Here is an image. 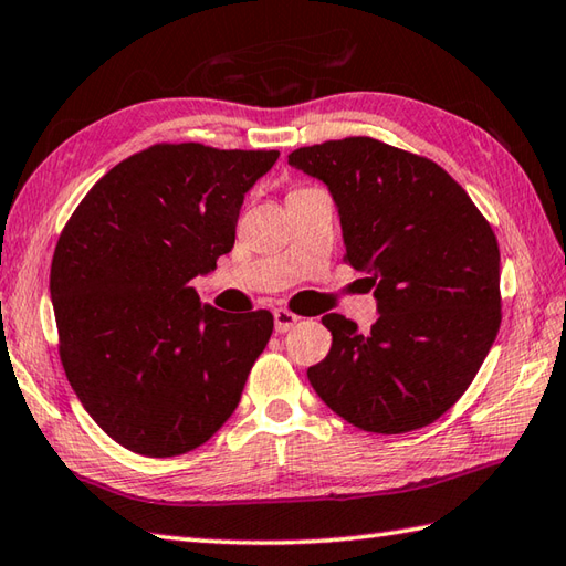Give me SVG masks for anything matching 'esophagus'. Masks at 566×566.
I'll return each instance as SVG.
<instances>
[{
	"label": "esophagus",
	"instance_id": "esophagus-1",
	"mask_svg": "<svg viewBox=\"0 0 566 566\" xmlns=\"http://www.w3.org/2000/svg\"><path fill=\"white\" fill-rule=\"evenodd\" d=\"M296 321H298V316L292 314V312H286V308H274V328H276V334H286V331H290L296 324Z\"/></svg>",
	"mask_w": 566,
	"mask_h": 566
}]
</instances>
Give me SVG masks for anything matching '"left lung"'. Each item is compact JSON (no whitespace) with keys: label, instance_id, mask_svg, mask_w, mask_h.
Segmentation results:
<instances>
[{"label":"left lung","instance_id":"left-lung-1","mask_svg":"<svg viewBox=\"0 0 566 566\" xmlns=\"http://www.w3.org/2000/svg\"><path fill=\"white\" fill-rule=\"evenodd\" d=\"M290 166L338 208L350 268L368 276L378 321L368 334L326 314L328 356L306 370L316 395L365 431L427 427L467 392L501 328V252L451 176L370 137L314 144Z\"/></svg>","mask_w":566,"mask_h":566}]
</instances>
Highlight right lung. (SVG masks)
Listing matches in <instances>:
<instances>
[{"instance_id": "1", "label": "right lung", "mask_w": 566, "mask_h": 566, "mask_svg": "<svg viewBox=\"0 0 566 566\" xmlns=\"http://www.w3.org/2000/svg\"><path fill=\"white\" fill-rule=\"evenodd\" d=\"M276 157L157 144L109 169L63 228L51 264L61 360L125 449L179 457L235 412L274 318L201 304L191 280L235 245L245 193Z\"/></svg>"}]
</instances>
